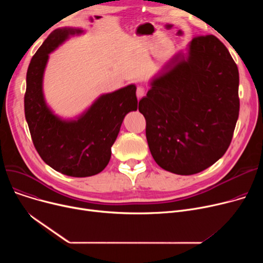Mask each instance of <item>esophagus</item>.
<instances>
[{
  "instance_id": "34e87169",
  "label": "esophagus",
  "mask_w": 263,
  "mask_h": 263,
  "mask_svg": "<svg viewBox=\"0 0 263 263\" xmlns=\"http://www.w3.org/2000/svg\"><path fill=\"white\" fill-rule=\"evenodd\" d=\"M145 93H146V91H145V88H144V87L139 86V87L136 88V96H137V98H139V99L143 98V97L145 96Z\"/></svg>"
}]
</instances>
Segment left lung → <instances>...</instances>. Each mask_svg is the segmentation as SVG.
<instances>
[{
    "label": "left lung",
    "instance_id": "obj_1",
    "mask_svg": "<svg viewBox=\"0 0 263 263\" xmlns=\"http://www.w3.org/2000/svg\"><path fill=\"white\" fill-rule=\"evenodd\" d=\"M139 110L150 153L163 170L194 175L228 149L239 117V70L222 41L195 37L149 83Z\"/></svg>",
    "mask_w": 263,
    "mask_h": 263
}]
</instances>
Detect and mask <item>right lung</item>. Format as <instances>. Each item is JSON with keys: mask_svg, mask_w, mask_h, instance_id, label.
<instances>
[{"mask_svg": "<svg viewBox=\"0 0 263 263\" xmlns=\"http://www.w3.org/2000/svg\"><path fill=\"white\" fill-rule=\"evenodd\" d=\"M85 33L81 27L64 26L48 36L29 65L24 96L25 119L37 153L53 170L79 178L97 175L105 168L123 118L137 109L134 84L100 95L71 118L55 114L47 103L44 77L49 54L70 37Z\"/></svg>", "mask_w": 263, "mask_h": 263, "instance_id": "1", "label": "right lung"}]
</instances>
